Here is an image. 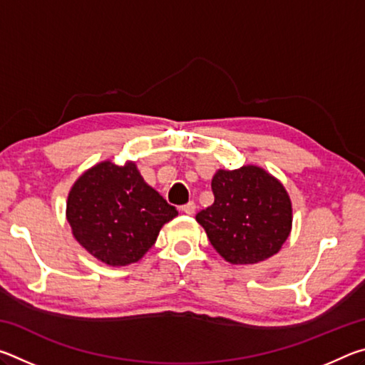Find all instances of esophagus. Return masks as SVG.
Listing matches in <instances>:
<instances>
[{"instance_id":"1","label":"esophagus","mask_w":365,"mask_h":365,"mask_svg":"<svg viewBox=\"0 0 365 365\" xmlns=\"http://www.w3.org/2000/svg\"><path fill=\"white\" fill-rule=\"evenodd\" d=\"M180 209H182V212H185L187 215H191V214H195L196 205L193 201H190V202H187V205H183Z\"/></svg>"}]
</instances>
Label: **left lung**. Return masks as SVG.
Segmentation results:
<instances>
[{
  "label": "left lung",
  "mask_w": 365,
  "mask_h": 365,
  "mask_svg": "<svg viewBox=\"0 0 365 365\" xmlns=\"http://www.w3.org/2000/svg\"><path fill=\"white\" fill-rule=\"evenodd\" d=\"M211 188L214 202L196 214V222L227 262L257 264L282 250L293 207L279 178L257 165L219 169Z\"/></svg>",
  "instance_id": "obj_1"
}]
</instances>
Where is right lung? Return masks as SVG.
Masks as SVG:
<instances>
[{
    "mask_svg": "<svg viewBox=\"0 0 365 365\" xmlns=\"http://www.w3.org/2000/svg\"><path fill=\"white\" fill-rule=\"evenodd\" d=\"M174 206L150 187L137 164H95L72 185L66 217L78 245L103 264L138 262L156 243L164 224L177 217Z\"/></svg>",
    "mask_w": 365,
    "mask_h": 365,
    "instance_id": "right-lung-1",
    "label": "right lung"
}]
</instances>
